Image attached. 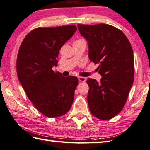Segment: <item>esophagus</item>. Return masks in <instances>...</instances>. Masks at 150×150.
Returning a JSON list of instances; mask_svg holds the SVG:
<instances>
[{
	"label": "esophagus",
	"instance_id": "1",
	"mask_svg": "<svg viewBox=\"0 0 150 150\" xmlns=\"http://www.w3.org/2000/svg\"><path fill=\"white\" fill-rule=\"evenodd\" d=\"M78 79H79V81H80V82H85L86 80V79L85 77L79 76V78H78Z\"/></svg>",
	"mask_w": 150,
	"mask_h": 150
}]
</instances>
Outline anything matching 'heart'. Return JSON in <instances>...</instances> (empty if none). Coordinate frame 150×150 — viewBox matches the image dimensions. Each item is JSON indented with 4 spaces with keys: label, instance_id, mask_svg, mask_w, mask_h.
Returning a JSON list of instances; mask_svg holds the SVG:
<instances>
[{
    "label": "heart",
    "instance_id": "obj_1",
    "mask_svg": "<svg viewBox=\"0 0 150 150\" xmlns=\"http://www.w3.org/2000/svg\"><path fill=\"white\" fill-rule=\"evenodd\" d=\"M79 40H83V41H85L84 40V39H79V40H76V41H79Z\"/></svg>",
    "mask_w": 150,
    "mask_h": 150
}]
</instances>
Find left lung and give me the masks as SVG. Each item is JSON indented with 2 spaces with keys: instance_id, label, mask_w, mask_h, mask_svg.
<instances>
[{
  "instance_id": "left-lung-1",
  "label": "left lung",
  "mask_w": 150,
  "mask_h": 150,
  "mask_svg": "<svg viewBox=\"0 0 150 150\" xmlns=\"http://www.w3.org/2000/svg\"><path fill=\"white\" fill-rule=\"evenodd\" d=\"M86 38L91 62L98 64L100 82L86 80L90 112L100 120H110L122 110L134 81V56L125 34L111 25L78 24Z\"/></svg>"
}]
</instances>
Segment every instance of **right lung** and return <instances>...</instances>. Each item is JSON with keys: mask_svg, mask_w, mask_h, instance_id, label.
I'll use <instances>...</instances> for the list:
<instances>
[{"mask_svg": "<svg viewBox=\"0 0 150 150\" xmlns=\"http://www.w3.org/2000/svg\"><path fill=\"white\" fill-rule=\"evenodd\" d=\"M77 28L74 25L37 28L29 32L17 57L19 81L39 112L49 118L62 116L72 105L77 77L62 76L57 66L59 50Z\"/></svg>", "mask_w": 150, "mask_h": 150, "instance_id": "1", "label": "right lung"}]
</instances>
